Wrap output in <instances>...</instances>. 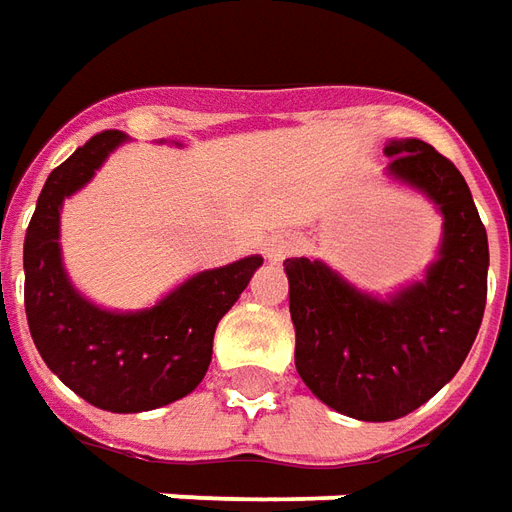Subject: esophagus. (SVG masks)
<instances>
[{"label": "esophagus", "instance_id": "obj_1", "mask_svg": "<svg viewBox=\"0 0 512 512\" xmlns=\"http://www.w3.org/2000/svg\"><path fill=\"white\" fill-rule=\"evenodd\" d=\"M296 252V238L293 235H285V232H274V235H268L266 244H263V255L271 260V263H280L288 255Z\"/></svg>", "mask_w": 512, "mask_h": 512}]
</instances>
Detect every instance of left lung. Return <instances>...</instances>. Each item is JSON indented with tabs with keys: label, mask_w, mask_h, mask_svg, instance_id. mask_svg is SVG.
Here are the masks:
<instances>
[{
	"label": "left lung",
	"mask_w": 512,
	"mask_h": 512,
	"mask_svg": "<svg viewBox=\"0 0 512 512\" xmlns=\"http://www.w3.org/2000/svg\"><path fill=\"white\" fill-rule=\"evenodd\" d=\"M385 152V174L443 219L424 280L374 296L321 260L282 263L296 371L324 405L357 421H393L430 402L463 366L488 296V235L463 174L418 138H393Z\"/></svg>",
	"instance_id": "8db88e82"
}]
</instances>
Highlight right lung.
Returning a JSON list of instances; mask_svg holds the SVG:
<instances>
[{"mask_svg":"<svg viewBox=\"0 0 512 512\" xmlns=\"http://www.w3.org/2000/svg\"><path fill=\"white\" fill-rule=\"evenodd\" d=\"M130 135L105 130L60 163L24 235V310L35 349L63 385L110 413L171 405L202 382L216 327L252 280L263 257L249 255L180 282L144 310H107L71 282L60 249L63 202Z\"/></svg>","mask_w":512,"mask_h":512,"instance_id":"obj_1","label":"right lung"}]
</instances>
